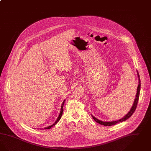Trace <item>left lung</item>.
I'll list each match as a JSON object with an SVG mask.
<instances>
[{
	"instance_id": "left-lung-1",
	"label": "left lung",
	"mask_w": 151,
	"mask_h": 151,
	"mask_svg": "<svg viewBox=\"0 0 151 151\" xmlns=\"http://www.w3.org/2000/svg\"><path fill=\"white\" fill-rule=\"evenodd\" d=\"M137 75H138V77L139 78V84L138 85V88H137V94H136V97L134 99V102L133 103V106L130 109V111L125 115L124 117H122V119H121L119 120L114 121H109V122H106V121H102L99 120L98 119H97V118H96L95 117H94L93 115H91L92 117L93 118V119L96 121L98 124H100L101 125H102L104 126H112V125H116V124L122 122L124 121L127 120V119H129L130 117L132 116V115H133V113L134 112V111H135L137 106V104L139 100V94H140V77H139V74L138 71H137Z\"/></svg>"
}]
</instances>
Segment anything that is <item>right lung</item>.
Wrapping results in <instances>:
<instances>
[{"label": "right lung", "mask_w": 151, "mask_h": 151, "mask_svg": "<svg viewBox=\"0 0 151 151\" xmlns=\"http://www.w3.org/2000/svg\"><path fill=\"white\" fill-rule=\"evenodd\" d=\"M65 101H66V99H65L64 101H63V102L62 103V106H61V109H60V114H59V116H58V118H57V119L56 120V121H55V122H54V124H53V125H52L51 126H49V127H45V128H44V129H50L52 127H53L59 121L60 119V118H61V116H62V114H63V105H64V103L65 102Z\"/></svg>", "instance_id": "add662e5"}]
</instances>
